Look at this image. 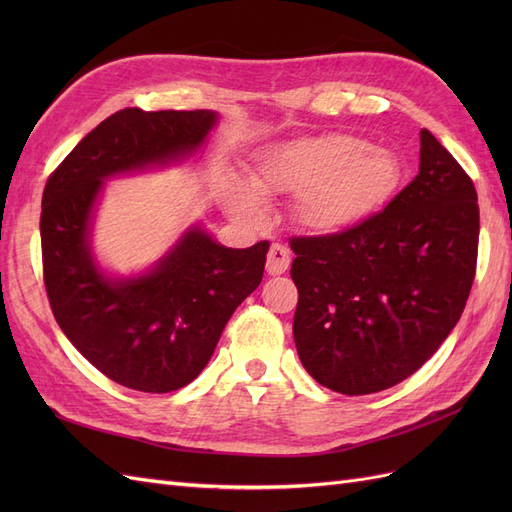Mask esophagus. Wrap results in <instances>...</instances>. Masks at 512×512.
Here are the masks:
<instances>
[{
  "mask_svg": "<svg viewBox=\"0 0 512 512\" xmlns=\"http://www.w3.org/2000/svg\"><path fill=\"white\" fill-rule=\"evenodd\" d=\"M290 267V252L282 243H273L267 254V273L269 275H282Z\"/></svg>",
  "mask_w": 512,
  "mask_h": 512,
  "instance_id": "obj_1",
  "label": "esophagus"
}]
</instances>
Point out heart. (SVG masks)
Returning <instances> with one entry per match:
<instances>
[{
	"label": "heart",
	"instance_id": "1",
	"mask_svg": "<svg viewBox=\"0 0 512 512\" xmlns=\"http://www.w3.org/2000/svg\"><path fill=\"white\" fill-rule=\"evenodd\" d=\"M404 179L397 153L367 145L352 134L297 138L260 153L247 185H232L228 207L256 218L260 196L294 194L297 224L316 235H333L384 207Z\"/></svg>",
	"mask_w": 512,
	"mask_h": 512
}]
</instances>
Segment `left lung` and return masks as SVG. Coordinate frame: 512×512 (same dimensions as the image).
Listing matches in <instances>:
<instances>
[{"label":"left lung","instance_id":"1","mask_svg":"<svg viewBox=\"0 0 512 512\" xmlns=\"http://www.w3.org/2000/svg\"><path fill=\"white\" fill-rule=\"evenodd\" d=\"M472 179L429 130L418 175L382 211L320 237H292V333L316 382L369 395L412 376L455 329L478 256Z\"/></svg>","mask_w":512,"mask_h":512}]
</instances>
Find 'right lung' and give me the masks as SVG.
Listing matches in <instances>:
<instances>
[{
    "mask_svg": "<svg viewBox=\"0 0 512 512\" xmlns=\"http://www.w3.org/2000/svg\"><path fill=\"white\" fill-rule=\"evenodd\" d=\"M215 119L213 111L123 108L44 185L42 273L53 316L91 365L134 391H177L205 369L232 312L262 282L269 241L232 250L192 228L149 273L111 280L89 252L91 211L104 179L190 156Z\"/></svg>",
    "mask_w": 512,
    "mask_h": 512,
    "instance_id": "1",
    "label": "right lung"
}]
</instances>
